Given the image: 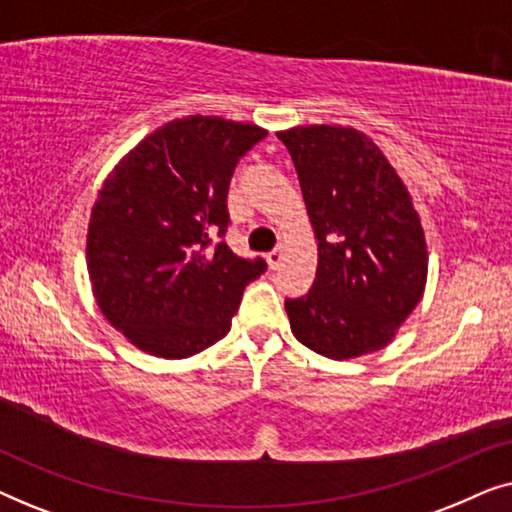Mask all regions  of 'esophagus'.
Here are the masks:
<instances>
[{
  "instance_id": "34e87169",
  "label": "esophagus",
  "mask_w": 512,
  "mask_h": 512,
  "mask_svg": "<svg viewBox=\"0 0 512 512\" xmlns=\"http://www.w3.org/2000/svg\"><path fill=\"white\" fill-rule=\"evenodd\" d=\"M265 258H268V265H270V268H272V270H277V268H279V263H282V247H279V249H272L270 254L265 256Z\"/></svg>"
}]
</instances>
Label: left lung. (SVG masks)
Segmentation results:
<instances>
[{
  "mask_svg": "<svg viewBox=\"0 0 512 512\" xmlns=\"http://www.w3.org/2000/svg\"><path fill=\"white\" fill-rule=\"evenodd\" d=\"M277 137L296 165L319 247L312 289L284 300L291 331L328 359L377 352L426 284L429 256L408 188L354 128L307 125Z\"/></svg>",
  "mask_w": 512,
  "mask_h": 512,
  "instance_id": "obj_1",
  "label": "left lung"
}]
</instances>
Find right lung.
Instances as JSON below:
<instances>
[{"label":"right lung","mask_w":512,"mask_h":512,"mask_svg":"<svg viewBox=\"0 0 512 512\" xmlns=\"http://www.w3.org/2000/svg\"><path fill=\"white\" fill-rule=\"evenodd\" d=\"M265 135L219 116L177 118L104 181L90 212L88 275L102 314L135 347L186 359L230 331L244 289L268 263L221 240L228 186Z\"/></svg>","instance_id":"1"}]
</instances>
